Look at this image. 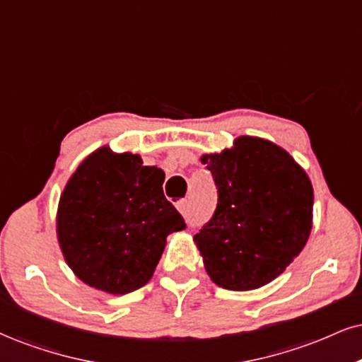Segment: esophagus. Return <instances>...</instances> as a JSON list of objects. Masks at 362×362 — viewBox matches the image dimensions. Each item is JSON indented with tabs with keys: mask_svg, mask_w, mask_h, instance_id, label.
Here are the masks:
<instances>
[{
	"mask_svg": "<svg viewBox=\"0 0 362 362\" xmlns=\"http://www.w3.org/2000/svg\"><path fill=\"white\" fill-rule=\"evenodd\" d=\"M176 208L182 216L188 215V202H186V199H180V202L176 203Z\"/></svg>",
	"mask_w": 362,
	"mask_h": 362,
	"instance_id": "34e87169",
	"label": "esophagus"
}]
</instances>
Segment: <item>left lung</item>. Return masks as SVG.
<instances>
[{
  "instance_id": "obj_1",
  "label": "left lung",
  "mask_w": 362,
  "mask_h": 362,
  "mask_svg": "<svg viewBox=\"0 0 362 362\" xmlns=\"http://www.w3.org/2000/svg\"><path fill=\"white\" fill-rule=\"evenodd\" d=\"M218 188L215 215L193 236L204 270L226 290L260 288L305 247L314 188L304 168L275 142L240 136L202 156Z\"/></svg>"
}]
</instances>
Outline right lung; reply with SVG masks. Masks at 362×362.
<instances>
[{
  "label": "right lung",
  "instance_id": "1",
  "mask_svg": "<svg viewBox=\"0 0 362 362\" xmlns=\"http://www.w3.org/2000/svg\"><path fill=\"white\" fill-rule=\"evenodd\" d=\"M163 182V169L109 146L78 164L57 209V240L75 276L112 296L149 282L168 235L186 226Z\"/></svg>",
  "mask_w": 362,
  "mask_h": 362
}]
</instances>
